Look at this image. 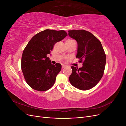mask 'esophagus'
<instances>
[{"mask_svg": "<svg viewBox=\"0 0 126 126\" xmlns=\"http://www.w3.org/2000/svg\"><path fill=\"white\" fill-rule=\"evenodd\" d=\"M66 66V65H65V64H62V68H64V67H65Z\"/></svg>", "mask_w": 126, "mask_h": 126, "instance_id": "obj_1", "label": "esophagus"}]
</instances>
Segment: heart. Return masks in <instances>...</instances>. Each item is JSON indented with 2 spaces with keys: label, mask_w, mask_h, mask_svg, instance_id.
Returning <instances> with one entry per match:
<instances>
[{
  "label": "heart",
  "mask_w": 126,
  "mask_h": 126,
  "mask_svg": "<svg viewBox=\"0 0 126 126\" xmlns=\"http://www.w3.org/2000/svg\"><path fill=\"white\" fill-rule=\"evenodd\" d=\"M69 40H68L67 41H69Z\"/></svg>",
  "instance_id": "b5f03b06"
}]
</instances>
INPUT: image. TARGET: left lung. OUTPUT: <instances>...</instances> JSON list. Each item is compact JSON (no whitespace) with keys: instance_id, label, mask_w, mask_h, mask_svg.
I'll use <instances>...</instances> for the list:
<instances>
[{"instance_id":"obj_1","label":"left lung","mask_w":126,"mask_h":126,"mask_svg":"<svg viewBox=\"0 0 126 126\" xmlns=\"http://www.w3.org/2000/svg\"><path fill=\"white\" fill-rule=\"evenodd\" d=\"M68 32L69 36L78 43L76 58L83 63L81 68L71 66L69 81L72 86L80 90L90 89L99 82L104 75L105 52L101 42L91 32L83 29Z\"/></svg>"}]
</instances>
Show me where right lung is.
<instances>
[{
	"mask_svg": "<svg viewBox=\"0 0 126 126\" xmlns=\"http://www.w3.org/2000/svg\"><path fill=\"white\" fill-rule=\"evenodd\" d=\"M67 36L64 30L46 29L34 36L22 53L21 70L27 84L34 90L46 91L52 87L62 65H55L47 57L57 42Z\"/></svg>",
	"mask_w": 126,
	"mask_h": 126,
	"instance_id": "1",
	"label": "right lung"
}]
</instances>
